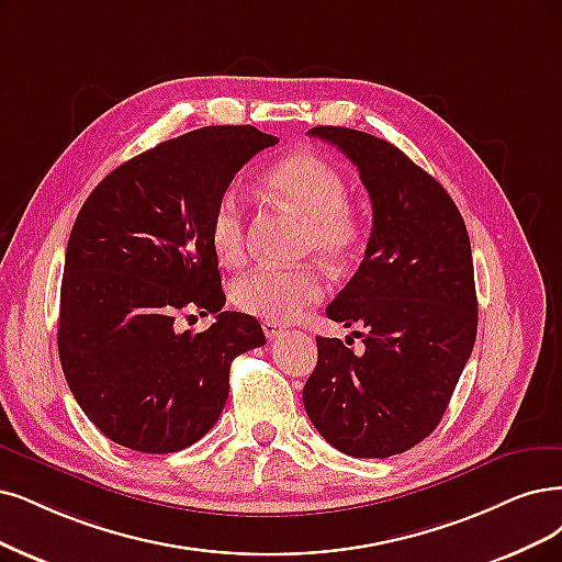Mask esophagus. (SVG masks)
I'll list each match as a JSON object with an SVG mask.
<instances>
[{
    "label": "esophagus",
    "mask_w": 562,
    "mask_h": 562,
    "mask_svg": "<svg viewBox=\"0 0 562 562\" xmlns=\"http://www.w3.org/2000/svg\"><path fill=\"white\" fill-rule=\"evenodd\" d=\"M261 326H263V334H266V338H270V340L278 338V336L282 334V330H284V324L273 322V319H266Z\"/></svg>",
    "instance_id": "34e87169"
}]
</instances>
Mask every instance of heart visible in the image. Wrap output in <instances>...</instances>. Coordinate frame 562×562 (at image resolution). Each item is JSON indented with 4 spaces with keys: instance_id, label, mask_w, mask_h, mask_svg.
<instances>
[{
    "instance_id": "1",
    "label": "heart",
    "mask_w": 562,
    "mask_h": 562,
    "mask_svg": "<svg viewBox=\"0 0 562 562\" xmlns=\"http://www.w3.org/2000/svg\"><path fill=\"white\" fill-rule=\"evenodd\" d=\"M270 194L305 217L303 249L328 261H347L363 238L361 217L347 205V180L334 164L315 153H294L270 166L263 176ZM247 207L236 184L220 192L211 215V243L224 263L245 255ZM326 294L324 278L313 266L282 268L261 263L238 278L232 301L243 313L289 322Z\"/></svg>"
}]
</instances>
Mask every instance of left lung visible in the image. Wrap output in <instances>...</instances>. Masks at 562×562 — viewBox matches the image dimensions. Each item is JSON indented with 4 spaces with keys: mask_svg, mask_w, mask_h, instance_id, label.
<instances>
[{
    "mask_svg": "<svg viewBox=\"0 0 562 562\" xmlns=\"http://www.w3.org/2000/svg\"><path fill=\"white\" fill-rule=\"evenodd\" d=\"M349 157L372 203L366 257L326 317L361 324L363 349L317 338L303 405L322 438L355 459H389L438 428L476 338L465 222L445 187L396 145L313 127Z\"/></svg>",
    "mask_w": 562,
    "mask_h": 562,
    "instance_id": "8db88e82",
    "label": "left lung"
}]
</instances>
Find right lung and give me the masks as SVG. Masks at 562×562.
I'll list each match as a JSON object with an SVG mask.
<instances>
[{"mask_svg": "<svg viewBox=\"0 0 562 562\" xmlns=\"http://www.w3.org/2000/svg\"><path fill=\"white\" fill-rule=\"evenodd\" d=\"M276 143L249 124L203 127L124 161L82 203L57 349L76 403L109 440L143 453L194 445L220 419L232 361L266 342L255 317L222 313L211 215L243 164ZM184 306L216 324L180 335Z\"/></svg>", "mask_w": 562, "mask_h": 562, "instance_id": "add662e5", "label": "right lung"}]
</instances>
